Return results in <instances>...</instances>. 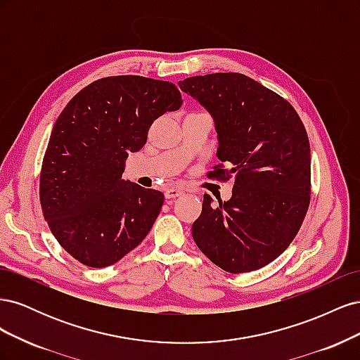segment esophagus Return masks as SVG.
Returning a JSON list of instances; mask_svg holds the SVG:
<instances>
[{"mask_svg": "<svg viewBox=\"0 0 360 360\" xmlns=\"http://www.w3.org/2000/svg\"><path fill=\"white\" fill-rule=\"evenodd\" d=\"M183 195V191H180V189H167L165 191V198L167 200H174V198H179V197H181Z\"/></svg>", "mask_w": 360, "mask_h": 360, "instance_id": "obj_1", "label": "esophagus"}]
</instances>
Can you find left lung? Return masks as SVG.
Returning a JSON list of instances; mask_svg holds the SVG:
<instances>
[{
	"label": "left lung",
	"mask_w": 360,
	"mask_h": 360,
	"mask_svg": "<svg viewBox=\"0 0 360 360\" xmlns=\"http://www.w3.org/2000/svg\"><path fill=\"white\" fill-rule=\"evenodd\" d=\"M180 90L214 120L217 159L210 177H234L233 197L213 207L204 195L192 225L201 252L230 274L264 267L296 237L308 212L311 150L294 108L242 73L192 76Z\"/></svg>",
	"instance_id": "left-lung-1"
}]
</instances>
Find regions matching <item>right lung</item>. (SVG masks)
I'll return each mask as SVG.
<instances>
[{
    "instance_id": "right-lung-1",
    "label": "right lung",
    "mask_w": 360,
    "mask_h": 360,
    "mask_svg": "<svg viewBox=\"0 0 360 360\" xmlns=\"http://www.w3.org/2000/svg\"><path fill=\"white\" fill-rule=\"evenodd\" d=\"M177 86L123 75L97 79L53 124L40 172V204L53 237L89 267H106L135 249L153 226L163 193L123 180L129 153L148 129L181 106Z\"/></svg>"
}]
</instances>
